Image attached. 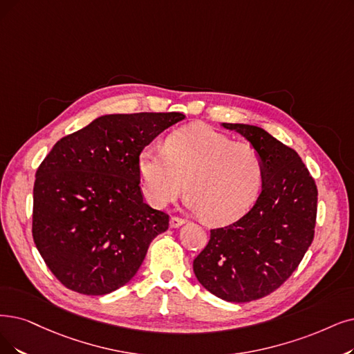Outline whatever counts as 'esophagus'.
Returning a JSON list of instances; mask_svg holds the SVG:
<instances>
[{"label": "esophagus", "mask_w": 354, "mask_h": 354, "mask_svg": "<svg viewBox=\"0 0 354 354\" xmlns=\"http://www.w3.org/2000/svg\"><path fill=\"white\" fill-rule=\"evenodd\" d=\"M185 222H186L185 219L177 218V216H173L171 219H169V226H171V228H178V226H181V225L185 223Z\"/></svg>", "instance_id": "obj_1"}]
</instances>
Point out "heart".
<instances>
[{
    "label": "heart",
    "mask_w": 354,
    "mask_h": 354,
    "mask_svg": "<svg viewBox=\"0 0 354 354\" xmlns=\"http://www.w3.org/2000/svg\"><path fill=\"white\" fill-rule=\"evenodd\" d=\"M138 171L152 206H167L186 185L187 206L210 225H228L247 214L264 183V164L256 148L203 124L171 132L162 151L144 148Z\"/></svg>",
    "instance_id": "heart-1"
}]
</instances>
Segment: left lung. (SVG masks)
Here are the masks:
<instances>
[{"label":"left lung","mask_w":354,"mask_h":354,"mask_svg":"<svg viewBox=\"0 0 354 354\" xmlns=\"http://www.w3.org/2000/svg\"><path fill=\"white\" fill-rule=\"evenodd\" d=\"M243 135L264 164L259 199L241 219L210 230L193 261L201 285L228 302H250L280 288L314 239L318 190L295 149L259 126L222 123Z\"/></svg>","instance_id":"obj_1"}]
</instances>
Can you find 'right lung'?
Instances as JSON below:
<instances>
[{"label":"right lung","mask_w":354,"mask_h":354,"mask_svg":"<svg viewBox=\"0 0 354 354\" xmlns=\"http://www.w3.org/2000/svg\"><path fill=\"white\" fill-rule=\"evenodd\" d=\"M185 118L176 111L106 115L59 139L41 161L32 232L65 288L91 296L122 288L152 239L168 230V215L144 202L138 157Z\"/></svg>","instance_id":"add662e5"}]
</instances>
